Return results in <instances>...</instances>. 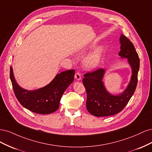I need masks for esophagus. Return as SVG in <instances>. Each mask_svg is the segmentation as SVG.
<instances>
[{
    "mask_svg": "<svg viewBox=\"0 0 152 152\" xmlns=\"http://www.w3.org/2000/svg\"><path fill=\"white\" fill-rule=\"evenodd\" d=\"M75 78L76 79V80H80L81 79V75L79 72H77L75 73Z\"/></svg>",
    "mask_w": 152,
    "mask_h": 152,
    "instance_id": "esophagus-1",
    "label": "esophagus"
}]
</instances>
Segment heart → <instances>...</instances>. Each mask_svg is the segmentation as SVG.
<instances>
[{
  "instance_id": "1",
  "label": "heart",
  "mask_w": 152,
  "mask_h": 152,
  "mask_svg": "<svg viewBox=\"0 0 152 152\" xmlns=\"http://www.w3.org/2000/svg\"><path fill=\"white\" fill-rule=\"evenodd\" d=\"M103 51L104 49L102 46L96 48L93 53H91L85 58L84 60V66L89 69L96 67L101 61Z\"/></svg>"
}]
</instances>
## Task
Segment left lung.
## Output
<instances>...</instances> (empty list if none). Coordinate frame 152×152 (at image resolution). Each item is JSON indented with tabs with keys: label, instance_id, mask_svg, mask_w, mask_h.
<instances>
[{
	"label": "left lung",
	"instance_id": "obj_1",
	"mask_svg": "<svg viewBox=\"0 0 152 152\" xmlns=\"http://www.w3.org/2000/svg\"><path fill=\"white\" fill-rule=\"evenodd\" d=\"M121 50L118 55L127 58L132 68V76L127 88L121 94L113 95L106 89L103 82L105 70L99 68L84 74L82 80L86 92V108L96 117H107L115 115L124 108L136 90L137 73L140 69V58L134 45L126 36L120 37Z\"/></svg>",
	"mask_w": 152,
	"mask_h": 152
}]
</instances>
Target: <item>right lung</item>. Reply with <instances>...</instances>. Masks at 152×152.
Wrapping results in <instances>:
<instances>
[{"mask_svg": "<svg viewBox=\"0 0 152 152\" xmlns=\"http://www.w3.org/2000/svg\"><path fill=\"white\" fill-rule=\"evenodd\" d=\"M74 75V70L64 71L57 74L48 85L35 91H28L17 84L12 68H10V79L18 102L23 107L39 114H49L56 111L61 96L73 82Z\"/></svg>", "mask_w": 152, "mask_h": 152, "instance_id": "add662e5", "label": "right lung"}]
</instances>
